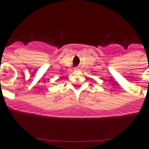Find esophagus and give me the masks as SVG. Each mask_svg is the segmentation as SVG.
Segmentation results:
<instances>
[{
  "mask_svg": "<svg viewBox=\"0 0 149 149\" xmlns=\"http://www.w3.org/2000/svg\"><path fill=\"white\" fill-rule=\"evenodd\" d=\"M74 70H75V71H78L79 68H77V67H76V68H74Z\"/></svg>",
  "mask_w": 149,
  "mask_h": 149,
  "instance_id": "34e87169",
  "label": "esophagus"
}]
</instances>
